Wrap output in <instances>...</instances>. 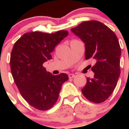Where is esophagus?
Masks as SVG:
<instances>
[{
  "label": "esophagus",
  "mask_w": 129,
  "mask_h": 129,
  "mask_svg": "<svg viewBox=\"0 0 129 129\" xmlns=\"http://www.w3.org/2000/svg\"><path fill=\"white\" fill-rule=\"evenodd\" d=\"M75 75H74V74H70L69 75V77L70 79H72V78L75 77Z\"/></svg>",
  "instance_id": "34e87169"
}]
</instances>
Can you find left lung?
<instances>
[{"mask_svg":"<svg viewBox=\"0 0 129 129\" xmlns=\"http://www.w3.org/2000/svg\"><path fill=\"white\" fill-rule=\"evenodd\" d=\"M71 31L85 44V59L96 60L92 67L94 77L87 78L82 92L91 102H104L115 89L120 76L121 49L117 37L97 20L83 22Z\"/></svg>","mask_w":129,"mask_h":129,"instance_id":"8db88e82","label":"left lung"}]
</instances>
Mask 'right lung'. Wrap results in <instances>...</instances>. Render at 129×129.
Masks as SVG:
<instances>
[{"label":"right lung","mask_w":129,"mask_h":129,"mask_svg":"<svg viewBox=\"0 0 129 129\" xmlns=\"http://www.w3.org/2000/svg\"><path fill=\"white\" fill-rule=\"evenodd\" d=\"M67 30L54 34H25L14 44L10 55V70L23 98L36 109L46 110L58 99L62 85L69 79L64 73L54 75L43 63L52 58L55 46L68 36Z\"/></svg>","instance_id":"add662e5"}]
</instances>
